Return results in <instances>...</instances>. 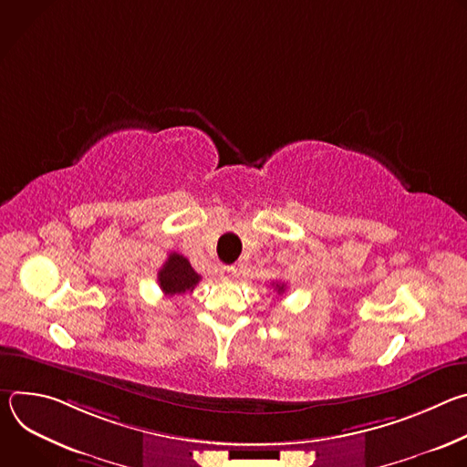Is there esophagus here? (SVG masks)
Masks as SVG:
<instances>
[{
	"label": "esophagus",
	"instance_id": "esophagus-1",
	"mask_svg": "<svg viewBox=\"0 0 467 467\" xmlns=\"http://www.w3.org/2000/svg\"><path fill=\"white\" fill-rule=\"evenodd\" d=\"M234 277H236V268H234V265H222V268H220V279L233 281Z\"/></svg>",
	"mask_w": 467,
	"mask_h": 467
}]
</instances>
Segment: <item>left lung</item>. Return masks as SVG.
Returning a JSON list of instances; mask_svg holds the SVG:
<instances>
[{
	"label": "left lung",
	"instance_id": "obj_1",
	"mask_svg": "<svg viewBox=\"0 0 467 467\" xmlns=\"http://www.w3.org/2000/svg\"><path fill=\"white\" fill-rule=\"evenodd\" d=\"M277 292L283 294V292H285V285H277Z\"/></svg>",
	"mask_w": 467,
	"mask_h": 467
}]
</instances>
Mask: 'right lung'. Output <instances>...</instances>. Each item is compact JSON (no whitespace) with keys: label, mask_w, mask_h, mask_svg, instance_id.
<instances>
[{"label":"right lung","mask_w":467,"mask_h":467,"mask_svg":"<svg viewBox=\"0 0 467 467\" xmlns=\"http://www.w3.org/2000/svg\"><path fill=\"white\" fill-rule=\"evenodd\" d=\"M202 275L195 274L188 258L179 253H170L168 260L159 270V285L164 296H179L186 292H193Z\"/></svg>","instance_id":"right-lung-1"}]
</instances>
